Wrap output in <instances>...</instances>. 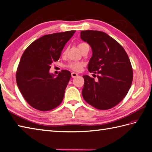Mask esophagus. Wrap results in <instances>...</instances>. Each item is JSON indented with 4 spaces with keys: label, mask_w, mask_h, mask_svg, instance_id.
<instances>
[{
    "label": "esophagus",
    "mask_w": 152,
    "mask_h": 152,
    "mask_svg": "<svg viewBox=\"0 0 152 152\" xmlns=\"http://www.w3.org/2000/svg\"><path fill=\"white\" fill-rule=\"evenodd\" d=\"M78 74L76 73V72H72L71 73V76H72V78H76V77L78 76Z\"/></svg>",
    "instance_id": "esophagus-1"
}]
</instances>
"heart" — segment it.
<instances>
[{
  "label": "heart",
  "mask_w": 152,
  "mask_h": 152,
  "mask_svg": "<svg viewBox=\"0 0 152 152\" xmlns=\"http://www.w3.org/2000/svg\"><path fill=\"white\" fill-rule=\"evenodd\" d=\"M86 45H88L87 43H84V42H82L80 43L78 45V47L79 48V50L81 51L82 50V48L84 47ZM66 53V50L64 49L63 52H62V55L64 56H65ZM84 65V64L82 62H72L70 63L69 64L67 65V67L70 69V70H72L73 71H75V72H80L83 69V66Z\"/></svg>",
  "instance_id": "b5f03b06"
}]
</instances>
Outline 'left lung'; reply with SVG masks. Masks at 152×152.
<instances>
[{
    "label": "left lung",
    "mask_w": 152,
    "mask_h": 152,
    "mask_svg": "<svg viewBox=\"0 0 152 152\" xmlns=\"http://www.w3.org/2000/svg\"><path fill=\"white\" fill-rule=\"evenodd\" d=\"M80 37L91 47L88 69L97 74L98 78L83 76V98L96 109H110L124 99L131 88L133 72L130 60L124 48L104 32L82 31Z\"/></svg>",
    "instance_id": "left-lung-1"
}]
</instances>
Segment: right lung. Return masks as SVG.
Returning <instances> with one entry per match:
<instances>
[{
  "instance_id": "obj_1",
  "label": "right lung",
  "mask_w": 152,
  "mask_h": 152,
  "mask_svg": "<svg viewBox=\"0 0 152 152\" xmlns=\"http://www.w3.org/2000/svg\"><path fill=\"white\" fill-rule=\"evenodd\" d=\"M75 32L44 35L31 43L23 53L16 82L23 96L33 108L49 111L63 101L71 74L62 70L55 77L49 70L51 63L59 60L61 51Z\"/></svg>"
}]
</instances>
